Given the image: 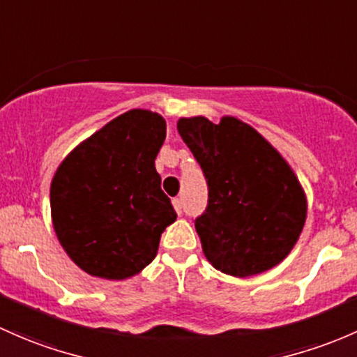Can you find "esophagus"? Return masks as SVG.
<instances>
[{
  "label": "esophagus",
  "instance_id": "1",
  "mask_svg": "<svg viewBox=\"0 0 357 357\" xmlns=\"http://www.w3.org/2000/svg\"><path fill=\"white\" fill-rule=\"evenodd\" d=\"M174 208H175V211L178 213H182V199H180V197H175L174 199Z\"/></svg>",
  "mask_w": 357,
  "mask_h": 357
}]
</instances>
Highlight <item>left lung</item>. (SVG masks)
Instances as JSON below:
<instances>
[{"instance_id":"obj_1","label":"left lung","mask_w":357,"mask_h":357,"mask_svg":"<svg viewBox=\"0 0 357 357\" xmlns=\"http://www.w3.org/2000/svg\"><path fill=\"white\" fill-rule=\"evenodd\" d=\"M177 128L208 183V204L194 227L209 263L234 277L280 263L306 222V197L284 158L232 116L218 125L180 119Z\"/></svg>"}]
</instances>
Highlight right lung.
Wrapping results in <instances>:
<instances>
[{"label": "right lung", "instance_id": "1", "mask_svg": "<svg viewBox=\"0 0 357 357\" xmlns=\"http://www.w3.org/2000/svg\"><path fill=\"white\" fill-rule=\"evenodd\" d=\"M167 137L158 113L130 109L77 146L51 182L54 232L73 263L123 280L154 259L177 220L154 160Z\"/></svg>", "mask_w": 357, "mask_h": 357}]
</instances>
